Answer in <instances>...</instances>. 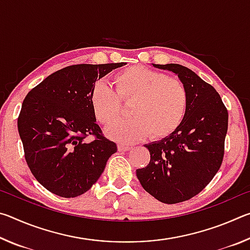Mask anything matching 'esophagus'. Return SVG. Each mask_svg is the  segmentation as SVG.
<instances>
[{"label": "esophagus", "mask_w": 250, "mask_h": 250, "mask_svg": "<svg viewBox=\"0 0 250 250\" xmlns=\"http://www.w3.org/2000/svg\"><path fill=\"white\" fill-rule=\"evenodd\" d=\"M131 149H132V146H128V145H119V146H118V150H119L120 152H125V151H129Z\"/></svg>", "instance_id": "esophagus-1"}]
</instances>
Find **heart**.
<instances>
[{"instance_id":"b5f03b06","label":"heart","mask_w":250,"mask_h":250,"mask_svg":"<svg viewBox=\"0 0 250 250\" xmlns=\"http://www.w3.org/2000/svg\"><path fill=\"white\" fill-rule=\"evenodd\" d=\"M113 84L115 90L104 82H97L89 95L92 113L104 125L120 117L121 104L131 105L132 118L110 126L109 137L132 143L149 133L151 139L159 140L180 128L188 107V92L180 79L133 66L116 74Z\"/></svg>"}]
</instances>
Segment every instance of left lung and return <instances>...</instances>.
I'll return each instance as SVG.
<instances>
[{"mask_svg":"<svg viewBox=\"0 0 250 250\" xmlns=\"http://www.w3.org/2000/svg\"><path fill=\"white\" fill-rule=\"evenodd\" d=\"M177 75L188 92V107L175 132L146 145L151 159L138 168L142 188L166 204L188 201L205 188L224 159L228 111L213 86L179 64L155 65Z\"/></svg>","mask_w":250,"mask_h":250,"instance_id":"left-lung-1","label":"left lung"}]
</instances>
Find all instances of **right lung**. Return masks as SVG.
<instances>
[{"mask_svg": "<svg viewBox=\"0 0 250 250\" xmlns=\"http://www.w3.org/2000/svg\"><path fill=\"white\" fill-rule=\"evenodd\" d=\"M125 62L71 65L34 87L23 101L18 128L26 163L49 192L76 197L94 185L117 152L96 124L89 95L96 80ZM92 136L88 142L86 138Z\"/></svg>", "mask_w": 250, "mask_h": 250, "instance_id": "1", "label": "right lung"}]
</instances>
